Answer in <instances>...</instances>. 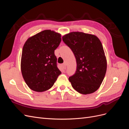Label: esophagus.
Wrapping results in <instances>:
<instances>
[{
    "instance_id": "34e87169",
    "label": "esophagus",
    "mask_w": 129,
    "mask_h": 129,
    "mask_svg": "<svg viewBox=\"0 0 129 129\" xmlns=\"http://www.w3.org/2000/svg\"><path fill=\"white\" fill-rule=\"evenodd\" d=\"M62 67L64 69H66V64L65 63L62 64Z\"/></svg>"
}]
</instances>
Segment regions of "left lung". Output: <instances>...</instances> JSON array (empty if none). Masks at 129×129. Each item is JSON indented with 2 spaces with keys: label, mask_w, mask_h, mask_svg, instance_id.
Here are the masks:
<instances>
[{
  "label": "left lung",
  "mask_w": 129,
  "mask_h": 129,
  "mask_svg": "<svg viewBox=\"0 0 129 129\" xmlns=\"http://www.w3.org/2000/svg\"><path fill=\"white\" fill-rule=\"evenodd\" d=\"M76 60V71L69 77L73 88L82 94L96 91L102 83L107 62L102 43L94 35L73 32L62 37Z\"/></svg>",
  "instance_id": "8db88e82"
}]
</instances>
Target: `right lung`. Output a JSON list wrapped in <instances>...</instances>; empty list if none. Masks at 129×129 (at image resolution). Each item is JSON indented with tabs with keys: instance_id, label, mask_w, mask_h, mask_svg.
Returning <instances> with one entry per match:
<instances>
[{
	"instance_id": "obj_1",
	"label": "right lung",
	"mask_w": 129,
	"mask_h": 129,
	"mask_svg": "<svg viewBox=\"0 0 129 129\" xmlns=\"http://www.w3.org/2000/svg\"><path fill=\"white\" fill-rule=\"evenodd\" d=\"M61 37L53 30H44L29 38L25 43L21 71L26 83L32 90H47L61 74L54 54L61 41Z\"/></svg>"
}]
</instances>
